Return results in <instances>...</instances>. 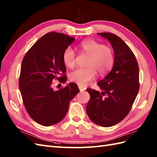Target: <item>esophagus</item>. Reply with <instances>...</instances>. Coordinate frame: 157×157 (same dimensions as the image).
<instances>
[{
  "mask_svg": "<svg viewBox=\"0 0 157 157\" xmlns=\"http://www.w3.org/2000/svg\"><path fill=\"white\" fill-rule=\"evenodd\" d=\"M78 87H79V89L80 90V92H82V91L86 90V87H83V86L79 85V84H78Z\"/></svg>",
  "mask_w": 157,
  "mask_h": 157,
  "instance_id": "1",
  "label": "esophagus"
}]
</instances>
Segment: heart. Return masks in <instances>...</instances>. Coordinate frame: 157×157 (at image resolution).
Here are the masks:
<instances>
[{
	"instance_id": "heart-1",
	"label": "heart",
	"mask_w": 157,
	"mask_h": 157,
	"mask_svg": "<svg viewBox=\"0 0 157 157\" xmlns=\"http://www.w3.org/2000/svg\"><path fill=\"white\" fill-rule=\"evenodd\" d=\"M78 48L82 53L89 56L86 66L87 68H79L70 74L71 81L81 86H86L96 77V71L105 75L110 71L114 63V54L110 47L94 39H87L80 43ZM62 60L65 66L72 68L75 66L76 55L71 47H67L63 54Z\"/></svg>"
}]
</instances>
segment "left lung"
<instances>
[{"instance_id": "left-lung-1", "label": "left lung", "mask_w": 157, "mask_h": 157, "mask_svg": "<svg viewBox=\"0 0 157 157\" xmlns=\"http://www.w3.org/2000/svg\"><path fill=\"white\" fill-rule=\"evenodd\" d=\"M110 41L114 51L112 70L98 82L102 92L87 88L90 98L86 107L89 118L96 124L110 127L128 114L139 90V67L136 57L121 38L111 33H99Z\"/></svg>"}]
</instances>
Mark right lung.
<instances>
[{
	"label": "right lung",
	"mask_w": 157,
	"mask_h": 157,
	"mask_svg": "<svg viewBox=\"0 0 157 157\" xmlns=\"http://www.w3.org/2000/svg\"><path fill=\"white\" fill-rule=\"evenodd\" d=\"M63 33L49 32L29 49L22 61L19 90L24 106L36 122L45 126L59 122L68 110L70 101L79 90L75 83L54 91L53 79L67 80L62 60L63 51L74 41Z\"/></svg>",
	"instance_id": "right-lung-1"
}]
</instances>
